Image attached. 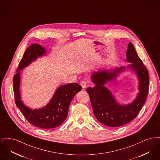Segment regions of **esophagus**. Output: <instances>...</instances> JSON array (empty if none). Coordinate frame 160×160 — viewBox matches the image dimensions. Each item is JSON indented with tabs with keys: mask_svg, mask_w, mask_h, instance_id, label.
<instances>
[{
	"mask_svg": "<svg viewBox=\"0 0 160 160\" xmlns=\"http://www.w3.org/2000/svg\"><path fill=\"white\" fill-rule=\"evenodd\" d=\"M80 84H81V86H82V88H83L84 89L86 88V85H87V83L85 82V81H82L81 82V83H80Z\"/></svg>",
	"mask_w": 160,
	"mask_h": 160,
	"instance_id": "1",
	"label": "esophagus"
}]
</instances>
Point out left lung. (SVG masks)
Masks as SVG:
<instances>
[{
  "mask_svg": "<svg viewBox=\"0 0 160 160\" xmlns=\"http://www.w3.org/2000/svg\"><path fill=\"white\" fill-rule=\"evenodd\" d=\"M127 61L132 63L128 67L137 72L139 80V91L137 99L128 106H121L116 103L112 93L104 86L107 82L113 80L116 76L115 71L110 72L107 71L95 72L92 79L95 85L87 88L93 112L97 119L101 123L110 127H118L133 120L145 104L149 92V74L146 67L139 58L135 48L129 42L127 50ZM125 69L118 68L116 73Z\"/></svg>",
  "mask_w": 160,
  "mask_h": 160,
  "instance_id": "left-lung-1",
  "label": "left lung"
}]
</instances>
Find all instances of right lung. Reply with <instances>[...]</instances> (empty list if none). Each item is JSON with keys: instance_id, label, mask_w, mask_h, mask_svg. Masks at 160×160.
<instances>
[{"instance_id": "obj_1", "label": "right lung", "mask_w": 160, "mask_h": 160, "mask_svg": "<svg viewBox=\"0 0 160 160\" xmlns=\"http://www.w3.org/2000/svg\"><path fill=\"white\" fill-rule=\"evenodd\" d=\"M45 53L46 50L38 44L29 46L18 64L17 72L13 77V90L15 104L28 121L39 128L50 129L59 126L65 121L72 99L82 88L77 83L63 85L57 89L53 98L45 107L31 110L25 106L20 100L19 71Z\"/></svg>"}]
</instances>
